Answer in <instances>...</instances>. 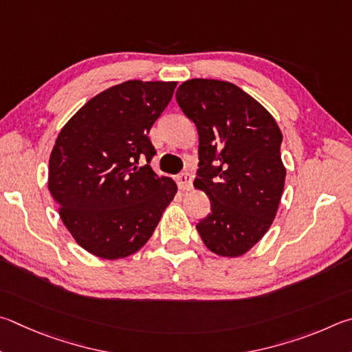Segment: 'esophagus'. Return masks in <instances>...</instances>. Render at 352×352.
Masks as SVG:
<instances>
[{"label":"esophagus","instance_id":"34e87169","mask_svg":"<svg viewBox=\"0 0 352 352\" xmlns=\"http://www.w3.org/2000/svg\"><path fill=\"white\" fill-rule=\"evenodd\" d=\"M176 182H177V187L181 190H190L192 188V175H190L188 171H182L181 175H177Z\"/></svg>","mask_w":352,"mask_h":352}]
</instances>
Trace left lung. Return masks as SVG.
<instances>
[{
	"label": "left lung",
	"instance_id": "left-lung-1",
	"mask_svg": "<svg viewBox=\"0 0 352 352\" xmlns=\"http://www.w3.org/2000/svg\"><path fill=\"white\" fill-rule=\"evenodd\" d=\"M199 134L195 187L210 199L198 229L213 254L235 258L264 236L285 188L283 134L269 111L236 85L193 78L176 91Z\"/></svg>",
	"mask_w": 352,
	"mask_h": 352
}]
</instances>
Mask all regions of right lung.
Returning a JSON list of instances; mask_svg holds the SVG:
<instances>
[{
    "label": "right lung",
    "instance_id": "1",
    "mask_svg": "<svg viewBox=\"0 0 352 352\" xmlns=\"http://www.w3.org/2000/svg\"><path fill=\"white\" fill-rule=\"evenodd\" d=\"M176 82H129L100 92L61 128L49 159V192L74 239L89 254L119 260L151 238L177 192L150 162L148 133Z\"/></svg>",
    "mask_w": 352,
    "mask_h": 352
}]
</instances>
